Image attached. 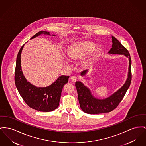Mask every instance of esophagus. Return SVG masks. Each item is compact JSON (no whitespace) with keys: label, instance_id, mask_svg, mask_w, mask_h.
<instances>
[{"label":"esophagus","instance_id":"esophagus-1","mask_svg":"<svg viewBox=\"0 0 146 146\" xmlns=\"http://www.w3.org/2000/svg\"><path fill=\"white\" fill-rule=\"evenodd\" d=\"M77 78L75 76H72L70 78V80L73 83H75L77 81Z\"/></svg>","mask_w":146,"mask_h":146}]
</instances>
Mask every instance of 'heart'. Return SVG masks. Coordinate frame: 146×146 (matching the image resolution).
<instances>
[{
  "label": "heart",
  "mask_w": 146,
  "mask_h": 146,
  "mask_svg": "<svg viewBox=\"0 0 146 146\" xmlns=\"http://www.w3.org/2000/svg\"><path fill=\"white\" fill-rule=\"evenodd\" d=\"M94 43L89 41H82L74 43L69 47L67 51V55L72 60H81L84 58L91 51L92 54H95L100 51L99 48L94 49ZM63 59L66 64H70V60L66 56H64Z\"/></svg>",
  "instance_id": "1"
}]
</instances>
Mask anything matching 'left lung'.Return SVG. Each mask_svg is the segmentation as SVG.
I'll use <instances>...</instances> for the list:
<instances>
[{"label":"left lung","instance_id":"1","mask_svg":"<svg viewBox=\"0 0 146 146\" xmlns=\"http://www.w3.org/2000/svg\"><path fill=\"white\" fill-rule=\"evenodd\" d=\"M112 48L108 52L110 54L124 55L129 58V66L127 78L124 84L109 96L104 99L95 98L90 89L80 81L76 82L78 100L83 111L89 114H98L109 112L114 110L119 104L129 89L131 82V59L129 51L113 36H111ZM88 72L86 69L80 73L82 77L86 76Z\"/></svg>","mask_w":146,"mask_h":146}]
</instances>
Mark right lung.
Instances as JSON below:
<instances>
[{
    "mask_svg": "<svg viewBox=\"0 0 146 146\" xmlns=\"http://www.w3.org/2000/svg\"><path fill=\"white\" fill-rule=\"evenodd\" d=\"M42 34L51 36L50 32L40 31L30 40ZM24 45L21 47L17 58L15 73L16 87L23 100L31 108L40 111H52L59 106L63 86L68 82L69 76H60L51 85L46 87H38L30 83L25 77L21 68V54Z\"/></svg>",
    "mask_w": 146,
    "mask_h": 146,
    "instance_id": "obj_1",
    "label": "right lung"
}]
</instances>
